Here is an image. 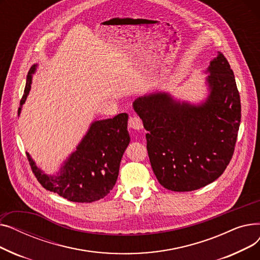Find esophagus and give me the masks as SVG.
<instances>
[{"instance_id":"obj_1","label":"esophagus","mask_w":260,"mask_h":260,"mask_svg":"<svg viewBox=\"0 0 260 260\" xmlns=\"http://www.w3.org/2000/svg\"><path fill=\"white\" fill-rule=\"evenodd\" d=\"M128 126L133 129H136V131H140L143 128V123H142V120L139 118V117H131L129 120H128Z\"/></svg>"}]
</instances>
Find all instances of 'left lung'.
I'll return each mask as SVG.
<instances>
[{
    "label": "left lung",
    "mask_w": 260,
    "mask_h": 260,
    "mask_svg": "<svg viewBox=\"0 0 260 260\" xmlns=\"http://www.w3.org/2000/svg\"><path fill=\"white\" fill-rule=\"evenodd\" d=\"M210 94L200 105L179 102L156 91L136 99L146 148L159 183L174 192H190L222 175L234 154L241 119L240 95L223 54L210 62Z\"/></svg>",
    "instance_id": "8db88e82"
}]
</instances>
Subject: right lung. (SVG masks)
<instances>
[{
	"mask_svg": "<svg viewBox=\"0 0 260 260\" xmlns=\"http://www.w3.org/2000/svg\"><path fill=\"white\" fill-rule=\"evenodd\" d=\"M37 64L27 75L24 94L18 113H21L30 90ZM128 115L119 114L111 119L94 121L57 175L48 176L37 168L26 153L32 173L44 188L73 202H93L104 198L113 189L119 174L120 162L129 143Z\"/></svg>",
	"mask_w": 260,
	"mask_h": 260,
	"instance_id": "1",
	"label": "right lung"
}]
</instances>
